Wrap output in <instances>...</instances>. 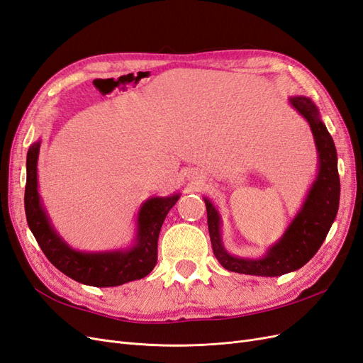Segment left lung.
I'll return each mask as SVG.
<instances>
[{
    "instance_id": "1",
    "label": "left lung",
    "mask_w": 363,
    "mask_h": 363,
    "mask_svg": "<svg viewBox=\"0 0 363 363\" xmlns=\"http://www.w3.org/2000/svg\"><path fill=\"white\" fill-rule=\"evenodd\" d=\"M289 103L309 123L313 133L316 151L320 156L316 180L306 196L301 211L292 219L286 232L277 244H274L265 252V256L259 259L228 255L221 240V216L215 206L204 199L213 255L225 269L232 272L277 277L300 269L320 250L336 218L340 184L335 142L311 98L291 96Z\"/></svg>"
}]
</instances>
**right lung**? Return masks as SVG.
Here are the masks:
<instances>
[{
    "instance_id": "right-lung-1",
    "label": "right lung",
    "mask_w": 363,
    "mask_h": 363,
    "mask_svg": "<svg viewBox=\"0 0 363 363\" xmlns=\"http://www.w3.org/2000/svg\"><path fill=\"white\" fill-rule=\"evenodd\" d=\"M40 142L27 152L26 216L33 236L47 259L72 280L95 288L119 286L148 276L157 263V240L162 224L180 194L152 196L142 204L133 247L124 251L82 252L72 250L52 228L38 192V157Z\"/></svg>"
}]
</instances>
